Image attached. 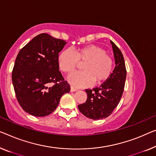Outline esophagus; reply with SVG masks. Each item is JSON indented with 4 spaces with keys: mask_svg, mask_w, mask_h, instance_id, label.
I'll return each mask as SVG.
<instances>
[{
    "mask_svg": "<svg viewBox=\"0 0 156 156\" xmlns=\"http://www.w3.org/2000/svg\"><path fill=\"white\" fill-rule=\"evenodd\" d=\"M78 89H76V88L73 87H71V92H75V91H77Z\"/></svg>",
    "mask_w": 156,
    "mask_h": 156,
    "instance_id": "esophagus-1",
    "label": "esophagus"
}]
</instances>
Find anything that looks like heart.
Returning a JSON list of instances; mask_svg holds the SVG:
<instances>
[{"instance_id": "heart-1", "label": "heart", "mask_w": 156, "mask_h": 156, "mask_svg": "<svg viewBox=\"0 0 156 156\" xmlns=\"http://www.w3.org/2000/svg\"><path fill=\"white\" fill-rule=\"evenodd\" d=\"M61 70L70 73L83 63V71L75 72L68 77L69 81L76 87H87L93 82L99 85L106 81L113 70V61L103 48L89 45L78 48L75 52L71 49L62 51L58 57Z\"/></svg>"}]
</instances>
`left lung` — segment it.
I'll list each match as a JSON object with an SVG mask.
<instances>
[{
	"instance_id": "obj_1",
	"label": "left lung",
	"mask_w": 156,
	"mask_h": 156,
	"mask_svg": "<svg viewBox=\"0 0 156 156\" xmlns=\"http://www.w3.org/2000/svg\"><path fill=\"white\" fill-rule=\"evenodd\" d=\"M115 67L109 78L99 87L86 89L87 100L79 104L78 109L86 117L93 120L103 119L110 115L117 107L124 91L127 71L121 51L113 41Z\"/></svg>"
}]
</instances>
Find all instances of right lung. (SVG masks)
Listing matches in <instances>:
<instances>
[{
    "mask_svg": "<svg viewBox=\"0 0 156 156\" xmlns=\"http://www.w3.org/2000/svg\"><path fill=\"white\" fill-rule=\"evenodd\" d=\"M66 42L48 34L36 36L21 49L12 73L17 99L32 115L52 113L70 85L59 71V52Z\"/></svg>",
    "mask_w": 156,
    "mask_h": 156,
    "instance_id": "1",
    "label": "right lung"
}]
</instances>
